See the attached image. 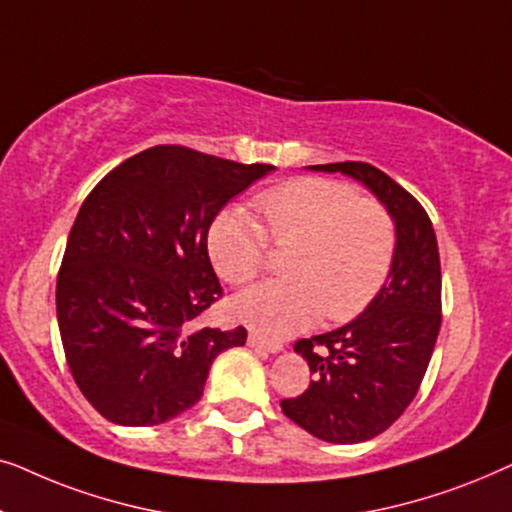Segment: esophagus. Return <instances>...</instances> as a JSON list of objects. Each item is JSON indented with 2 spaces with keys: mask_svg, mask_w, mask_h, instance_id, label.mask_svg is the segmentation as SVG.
I'll list each match as a JSON object with an SVG mask.
<instances>
[{
  "mask_svg": "<svg viewBox=\"0 0 512 512\" xmlns=\"http://www.w3.org/2000/svg\"><path fill=\"white\" fill-rule=\"evenodd\" d=\"M247 345L254 347V349H261V352H268V354H277V352H282V349H284L282 345H279V342H268V340H263L261 335H256V333L249 335Z\"/></svg>",
  "mask_w": 512,
  "mask_h": 512,
  "instance_id": "esophagus-1",
  "label": "esophagus"
}]
</instances>
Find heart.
Wrapping results in <instances>:
<instances>
[{
  "label": "heart",
  "instance_id": "1",
  "mask_svg": "<svg viewBox=\"0 0 512 512\" xmlns=\"http://www.w3.org/2000/svg\"><path fill=\"white\" fill-rule=\"evenodd\" d=\"M270 240L291 247L289 277L256 284L230 300V314L268 338H284L324 312L345 321L382 289L396 249L394 219L382 202L335 181L305 177L258 195ZM265 230L242 209L212 221L207 251L228 284H247L268 256Z\"/></svg>",
  "mask_w": 512,
  "mask_h": 512
}]
</instances>
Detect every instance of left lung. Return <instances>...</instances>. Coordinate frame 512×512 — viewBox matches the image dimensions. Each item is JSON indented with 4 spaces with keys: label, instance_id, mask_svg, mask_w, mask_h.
<instances>
[{
    "label": "left lung",
    "instance_id": "8db88e82",
    "mask_svg": "<svg viewBox=\"0 0 512 512\" xmlns=\"http://www.w3.org/2000/svg\"><path fill=\"white\" fill-rule=\"evenodd\" d=\"M361 181L387 207L396 249L387 282L359 317L293 349L314 375L282 412L314 438L363 443L387 431L417 396L440 331V256L429 214L394 179L368 163L312 165Z\"/></svg>",
    "mask_w": 512,
    "mask_h": 512
}]
</instances>
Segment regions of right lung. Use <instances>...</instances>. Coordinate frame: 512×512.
<instances>
[{
    "instance_id": "add662e5",
    "label": "right lung",
    "mask_w": 512,
    "mask_h": 512,
    "mask_svg": "<svg viewBox=\"0 0 512 512\" xmlns=\"http://www.w3.org/2000/svg\"><path fill=\"white\" fill-rule=\"evenodd\" d=\"M272 170L163 144L123 160L83 200L55 305L67 366L104 419L156 426L181 415L216 356L247 342L244 326L193 331V321L223 293L209 226Z\"/></svg>"
}]
</instances>
